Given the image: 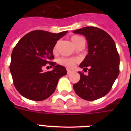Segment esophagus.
<instances>
[{
	"label": "esophagus",
	"instance_id": "esophagus-1",
	"mask_svg": "<svg viewBox=\"0 0 131 131\" xmlns=\"http://www.w3.org/2000/svg\"><path fill=\"white\" fill-rule=\"evenodd\" d=\"M67 74H70L71 73V71H70L69 69H67Z\"/></svg>",
	"mask_w": 131,
	"mask_h": 131
}]
</instances>
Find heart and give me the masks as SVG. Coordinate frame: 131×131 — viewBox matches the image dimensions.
<instances>
[{"label": "heart", "mask_w": 131, "mask_h": 131, "mask_svg": "<svg viewBox=\"0 0 131 131\" xmlns=\"http://www.w3.org/2000/svg\"><path fill=\"white\" fill-rule=\"evenodd\" d=\"M72 42L73 43V44L75 45L76 47L78 46L79 44H80L81 43H83L84 41V38L80 37V36L78 35H74L72 36L71 38ZM57 46L58 44L56 43L54 46L53 49V53H56V51H57ZM78 62V60L77 58H60V59H58V63L62 66H64L65 67L68 68V69H71L74 67V65L75 64V63H77Z\"/></svg>", "instance_id": "1"}]
</instances>
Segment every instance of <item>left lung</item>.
I'll return each instance as SVG.
<instances>
[{
  "label": "left lung",
  "mask_w": 131,
  "mask_h": 131,
  "mask_svg": "<svg viewBox=\"0 0 131 131\" xmlns=\"http://www.w3.org/2000/svg\"><path fill=\"white\" fill-rule=\"evenodd\" d=\"M74 33L86 37L88 53L80 64V81L73 85L75 93L87 101H94L105 96L112 89L120 73V56L111 36L103 30L87 26L75 30Z\"/></svg>",
  "instance_id": "left-lung-1"
}]
</instances>
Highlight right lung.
Returning a JSON list of instances; mask_svg holds the SVG:
<instances>
[{"label":"right lung","mask_w":131,"mask_h":131,"mask_svg":"<svg viewBox=\"0 0 131 131\" xmlns=\"http://www.w3.org/2000/svg\"><path fill=\"white\" fill-rule=\"evenodd\" d=\"M67 33L37 30L26 34L16 44L11 53L10 71L14 86L21 95L39 101L54 92L60 78L67 75V70L51 62L54 58L53 49L58 40ZM46 63L54 69L43 72Z\"/></svg>","instance_id":"add662e5"}]
</instances>
